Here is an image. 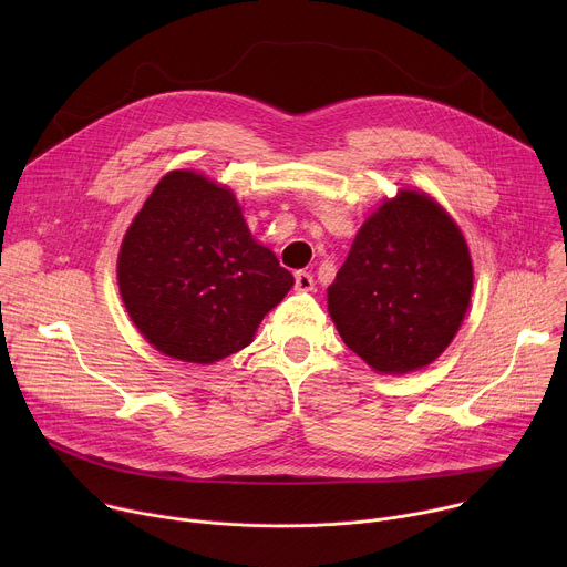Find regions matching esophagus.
I'll return each mask as SVG.
<instances>
[{
	"label": "esophagus",
	"mask_w": 567,
	"mask_h": 567,
	"mask_svg": "<svg viewBox=\"0 0 567 567\" xmlns=\"http://www.w3.org/2000/svg\"><path fill=\"white\" fill-rule=\"evenodd\" d=\"M313 289V278L307 271L296 274V291H311Z\"/></svg>",
	"instance_id": "obj_1"
}]
</instances>
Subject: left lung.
<instances>
[{"label":"left lung","instance_id":"8db88e82","mask_svg":"<svg viewBox=\"0 0 567 567\" xmlns=\"http://www.w3.org/2000/svg\"><path fill=\"white\" fill-rule=\"evenodd\" d=\"M471 289V256L457 224L426 193L399 190L357 233L328 307L354 354L377 372L406 374L449 348Z\"/></svg>","mask_w":567,"mask_h":567}]
</instances>
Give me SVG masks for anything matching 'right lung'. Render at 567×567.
<instances>
[{
    "label": "right lung",
    "instance_id": "add662e5",
    "mask_svg": "<svg viewBox=\"0 0 567 567\" xmlns=\"http://www.w3.org/2000/svg\"><path fill=\"white\" fill-rule=\"evenodd\" d=\"M116 271L145 341L202 365L247 348L293 285L251 237L235 195L193 171L154 186L123 237Z\"/></svg>",
    "mask_w": 567,
    "mask_h": 567
}]
</instances>
